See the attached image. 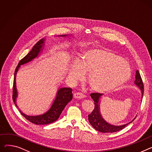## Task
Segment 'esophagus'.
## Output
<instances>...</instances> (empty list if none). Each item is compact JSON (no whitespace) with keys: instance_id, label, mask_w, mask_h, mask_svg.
Wrapping results in <instances>:
<instances>
[{"instance_id":"34e87169","label":"esophagus","mask_w":152,"mask_h":152,"mask_svg":"<svg viewBox=\"0 0 152 152\" xmlns=\"http://www.w3.org/2000/svg\"><path fill=\"white\" fill-rule=\"evenodd\" d=\"M73 97L76 99H82L84 98L85 97V95L81 93H79V92H76L75 93L73 94Z\"/></svg>"}]
</instances>
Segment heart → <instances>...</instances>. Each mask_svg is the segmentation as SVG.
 I'll return each instance as SVG.
<instances>
[{
	"label": "heart",
	"mask_w": 152,
	"mask_h": 152,
	"mask_svg": "<svg viewBox=\"0 0 152 152\" xmlns=\"http://www.w3.org/2000/svg\"><path fill=\"white\" fill-rule=\"evenodd\" d=\"M77 65H71L68 79L74 83L87 72V80L94 91L106 93L125 84L131 75L128 62L105 49L87 50L80 54Z\"/></svg>",
	"instance_id": "b5f03b06"
}]
</instances>
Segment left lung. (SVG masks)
Segmentation results:
<instances>
[{"instance_id": "obj_1", "label": "left lung", "mask_w": 152, "mask_h": 152, "mask_svg": "<svg viewBox=\"0 0 152 152\" xmlns=\"http://www.w3.org/2000/svg\"><path fill=\"white\" fill-rule=\"evenodd\" d=\"M134 83L135 86H136L140 90L141 98H142L144 95V84L142 83V78L140 77V73L138 70H136V72L135 80ZM90 96L94 101L95 108L93 110L92 113L88 115V121L91 125H92V126L95 129L99 131V132L104 133L117 132V131L124 129L128 124L132 123L135 119V118L136 117H135L132 120H131L130 122L122 125H115L113 124H111L107 122L102 116V113H101L100 104L101 102H102V99H103V97L102 96V94L95 93L92 94L90 95Z\"/></svg>"}]
</instances>
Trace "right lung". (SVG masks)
I'll list each match as a JSON object with an SVG mask.
<instances>
[{"instance_id": "right-lung-1", "label": "right lung", "mask_w": 152, "mask_h": 152, "mask_svg": "<svg viewBox=\"0 0 152 152\" xmlns=\"http://www.w3.org/2000/svg\"><path fill=\"white\" fill-rule=\"evenodd\" d=\"M72 36V35H58V37H66ZM46 38H43L38 41L33 47L32 50L21 60H20L15 72L13 89V100L16 106L19 109L21 114L29 122L36 125H47L51 124L56 121L60 115L61 114L66 105L73 98L72 89L68 87H59L56 93V97L49 109L43 114L37 115H28L19 109L17 104L16 100L18 96V90L16 85V77L19 68L21 65L27 64L32 62L35 58H38L42 55L45 46Z\"/></svg>"}]
</instances>
